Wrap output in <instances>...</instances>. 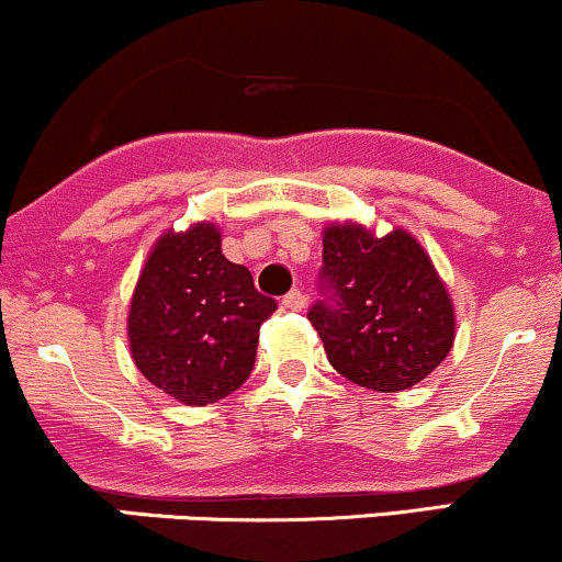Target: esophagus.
I'll return each mask as SVG.
<instances>
[{"mask_svg":"<svg viewBox=\"0 0 562 562\" xmlns=\"http://www.w3.org/2000/svg\"><path fill=\"white\" fill-rule=\"evenodd\" d=\"M305 303H307V297L303 292H300V289H292V292L286 294V297H283V307H286V311H303L305 307Z\"/></svg>","mask_w":562,"mask_h":562,"instance_id":"esophagus-1","label":"esophagus"}]
</instances>
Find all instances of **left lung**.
Here are the masks:
<instances>
[{"label": "left lung", "instance_id": "obj_1", "mask_svg": "<svg viewBox=\"0 0 562 562\" xmlns=\"http://www.w3.org/2000/svg\"><path fill=\"white\" fill-rule=\"evenodd\" d=\"M322 297L307 311L329 364L372 391L431 375L456 340L448 286L407 231L372 235L342 222L324 231Z\"/></svg>", "mask_w": 562, "mask_h": 562}]
</instances>
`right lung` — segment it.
I'll list each match as a JSON object with an SVG mask.
<instances>
[{
  "label": "right lung",
  "mask_w": 562,
  "mask_h": 562,
  "mask_svg": "<svg viewBox=\"0 0 562 562\" xmlns=\"http://www.w3.org/2000/svg\"><path fill=\"white\" fill-rule=\"evenodd\" d=\"M273 311L276 300L257 292L249 270L222 255L211 222L168 231L131 300V356L162 394L203 407L251 375L259 327Z\"/></svg>",
  "instance_id": "obj_1"
}]
</instances>
